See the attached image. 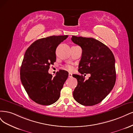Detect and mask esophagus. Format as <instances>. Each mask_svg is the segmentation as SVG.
I'll use <instances>...</instances> for the list:
<instances>
[{"mask_svg":"<svg viewBox=\"0 0 133 133\" xmlns=\"http://www.w3.org/2000/svg\"><path fill=\"white\" fill-rule=\"evenodd\" d=\"M68 77H72V74H71V73H69V74H68Z\"/></svg>","mask_w":133,"mask_h":133,"instance_id":"esophagus-1","label":"esophagus"}]
</instances>
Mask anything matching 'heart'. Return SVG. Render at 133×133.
Segmentation results:
<instances>
[{
  "label": "heart",
  "instance_id": "b5f03b06",
  "mask_svg": "<svg viewBox=\"0 0 133 133\" xmlns=\"http://www.w3.org/2000/svg\"><path fill=\"white\" fill-rule=\"evenodd\" d=\"M63 68L65 70L68 71H72L74 69V66L71 65H70V64H67V65H66L64 66Z\"/></svg>",
  "mask_w": 133,
  "mask_h": 133
}]
</instances>
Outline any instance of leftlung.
<instances>
[{"mask_svg":"<svg viewBox=\"0 0 133 133\" xmlns=\"http://www.w3.org/2000/svg\"><path fill=\"white\" fill-rule=\"evenodd\" d=\"M71 40L82 50L78 67L82 75H72L78 82L73 92L74 98L83 105H96L108 96L115 84L113 54L106 45L93 38L72 36ZM84 73H90L91 77L85 80L82 75Z\"/></svg>","mask_w":133,"mask_h":133,"instance_id":"8db88e82","label":"left lung"}]
</instances>
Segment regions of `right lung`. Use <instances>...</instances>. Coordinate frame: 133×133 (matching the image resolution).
Returning <instances> with one entry per match:
<instances>
[{
  "mask_svg": "<svg viewBox=\"0 0 133 133\" xmlns=\"http://www.w3.org/2000/svg\"><path fill=\"white\" fill-rule=\"evenodd\" d=\"M68 36H52L37 40L25 53L20 79L29 97L37 104L49 105L59 99L68 73L62 70L53 77L48 71L56 59L57 47Z\"/></svg>",
  "mask_w": 133,
  "mask_h": 133,
  "instance_id": "right-lung-1",
  "label": "right lung"
}]
</instances>
